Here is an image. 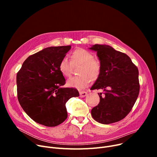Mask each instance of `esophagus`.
Returning a JSON list of instances; mask_svg holds the SVG:
<instances>
[{
    "label": "esophagus",
    "mask_w": 157,
    "mask_h": 157,
    "mask_svg": "<svg viewBox=\"0 0 157 157\" xmlns=\"http://www.w3.org/2000/svg\"><path fill=\"white\" fill-rule=\"evenodd\" d=\"M86 95H87V92H84V91L79 92V96H80V97H85Z\"/></svg>",
    "instance_id": "esophagus-1"
}]
</instances>
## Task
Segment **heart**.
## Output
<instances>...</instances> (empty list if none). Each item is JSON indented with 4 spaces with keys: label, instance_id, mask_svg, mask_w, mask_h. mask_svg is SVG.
<instances>
[{
    "label": "heart",
    "instance_id": "heart-1",
    "mask_svg": "<svg viewBox=\"0 0 157 157\" xmlns=\"http://www.w3.org/2000/svg\"><path fill=\"white\" fill-rule=\"evenodd\" d=\"M71 61L67 57H63L59 63V69L65 77H70L72 65L81 64L79 73L80 75L73 76L67 81V85L72 88H83L92 81L99 77L101 72V63L94 59V55L83 48H78L70 54Z\"/></svg>",
    "mask_w": 157,
    "mask_h": 157
}]
</instances>
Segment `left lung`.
<instances>
[{"label":"left lung","mask_w":157,"mask_h":157,"mask_svg":"<svg viewBox=\"0 0 157 157\" xmlns=\"http://www.w3.org/2000/svg\"><path fill=\"white\" fill-rule=\"evenodd\" d=\"M97 52L101 63L99 77L91 90L98 93L100 102L91 111L93 118L102 124H109L124 118L130 112L139 95V71L130 58L108 45L95 44L90 48Z\"/></svg>","instance_id":"8db88e82"}]
</instances>
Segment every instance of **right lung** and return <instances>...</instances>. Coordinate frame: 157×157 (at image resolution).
<instances>
[{
    "label": "right lung",
    "instance_id": "obj_1",
    "mask_svg": "<svg viewBox=\"0 0 157 157\" xmlns=\"http://www.w3.org/2000/svg\"><path fill=\"white\" fill-rule=\"evenodd\" d=\"M71 46H53L29 56L16 76L18 99L21 108L34 121L55 127L67 118L65 104L78 97V90L63 88L65 79L59 63Z\"/></svg>",
    "mask_w": 157,
    "mask_h": 157
}]
</instances>
